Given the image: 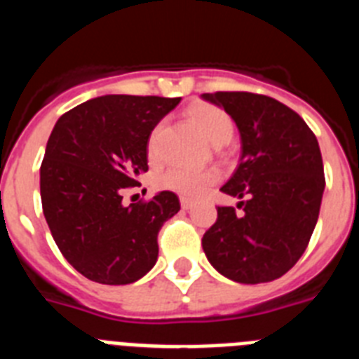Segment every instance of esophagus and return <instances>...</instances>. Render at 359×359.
<instances>
[{"label":"esophagus","instance_id":"esophagus-1","mask_svg":"<svg viewBox=\"0 0 359 359\" xmlns=\"http://www.w3.org/2000/svg\"><path fill=\"white\" fill-rule=\"evenodd\" d=\"M180 203H182L183 210H189V209H192L194 201H192L191 198H185V196H183V198H180Z\"/></svg>","mask_w":359,"mask_h":359}]
</instances>
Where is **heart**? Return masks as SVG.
I'll use <instances>...</instances> for the list:
<instances>
[{
  "instance_id": "b5f03b06",
  "label": "heart",
  "mask_w": 359,
  "mask_h": 359,
  "mask_svg": "<svg viewBox=\"0 0 359 359\" xmlns=\"http://www.w3.org/2000/svg\"><path fill=\"white\" fill-rule=\"evenodd\" d=\"M191 118L203 136L209 140L212 145H223L234 134V123L231 116L225 110L216 105H196L191 109ZM163 134V123L156 125L154 130L149 136V145H147V154L152 161H158L161 156L159 149V140ZM217 180V174L210 168L207 170H194V168L185 167H170L165 172L158 176V187L165 191L176 192V194L187 196V198H198L203 194L210 185Z\"/></svg>"
}]
</instances>
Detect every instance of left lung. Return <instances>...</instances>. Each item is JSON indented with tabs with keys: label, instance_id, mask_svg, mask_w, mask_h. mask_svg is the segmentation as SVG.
Listing matches in <instances>:
<instances>
[{
	"label": "left lung",
	"instance_id": "left-lung-1",
	"mask_svg": "<svg viewBox=\"0 0 359 359\" xmlns=\"http://www.w3.org/2000/svg\"><path fill=\"white\" fill-rule=\"evenodd\" d=\"M203 100L225 109L241 136L240 165L222 192L240 198L217 207L203 234L205 256L238 283L281 278L307 249L325 191L318 140L292 109L252 92H216Z\"/></svg>",
	"mask_w": 359,
	"mask_h": 359
}]
</instances>
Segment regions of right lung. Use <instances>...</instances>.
I'll return each mask as SVG.
<instances>
[{"label": "right lung", "instance_id": "add662e5", "mask_svg": "<svg viewBox=\"0 0 359 359\" xmlns=\"http://www.w3.org/2000/svg\"><path fill=\"white\" fill-rule=\"evenodd\" d=\"M182 97L110 94L56 121L39 168L43 214L67 262L103 285L134 283L154 267L158 232L180 210L170 191L123 205L149 170L147 145Z\"/></svg>", "mask_w": 359, "mask_h": 359}]
</instances>
